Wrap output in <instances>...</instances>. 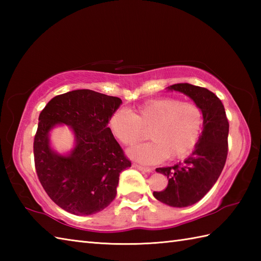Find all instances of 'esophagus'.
Listing matches in <instances>:
<instances>
[{
    "label": "esophagus",
    "instance_id": "1",
    "mask_svg": "<svg viewBox=\"0 0 261 261\" xmlns=\"http://www.w3.org/2000/svg\"><path fill=\"white\" fill-rule=\"evenodd\" d=\"M134 167L139 169L141 171H145V173H151L152 169L149 168V167H145V166H141V165H138V164H134Z\"/></svg>",
    "mask_w": 261,
    "mask_h": 261
}]
</instances>
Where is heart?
I'll list each match as a JSON object with an SVG mask.
<instances>
[{"label": "heart", "instance_id": "heart-1", "mask_svg": "<svg viewBox=\"0 0 261 261\" xmlns=\"http://www.w3.org/2000/svg\"><path fill=\"white\" fill-rule=\"evenodd\" d=\"M108 127L114 139L125 146L145 138V130H149L151 141L131 147L127 154L143 164H156L166 157L182 159L194 151L202 137L204 113L195 103L153 98L137 105L134 113L115 110Z\"/></svg>", "mask_w": 261, "mask_h": 261}]
</instances>
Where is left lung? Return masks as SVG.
I'll return each mask as SVG.
<instances>
[{
	"label": "left lung",
	"mask_w": 261,
	"mask_h": 261,
	"mask_svg": "<svg viewBox=\"0 0 261 261\" xmlns=\"http://www.w3.org/2000/svg\"><path fill=\"white\" fill-rule=\"evenodd\" d=\"M168 90L184 93L204 113V129L198 145L184 162L156 171L168 178L164 191L153 192L158 201L186 207L205 196L218 180L228 156L229 121L221 99L207 88L179 83Z\"/></svg>",
	"instance_id": "8db88e82"
}]
</instances>
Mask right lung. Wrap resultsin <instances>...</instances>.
I'll return each instance as SVG.
<instances>
[{"label":"right lung","instance_id":"1","mask_svg":"<svg viewBox=\"0 0 261 261\" xmlns=\"http://www.w3.org/2000/svg\"><path fill=\"white\" fill-rule=\"evenodd\" d=\"M121 103L119 97L76 90L51 98L39 115L33 141L38 178L48 196L71 214L91 215L109 206L120 173L131 167L108 127ZM56 124L69 125L75 135V147L67 156L48 145V131Z\"/></svg>","mask_w":261,"mask_h":261}]
</instances>
